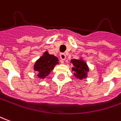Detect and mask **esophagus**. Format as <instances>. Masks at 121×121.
Here are the masks:
<instances>
[{
    "mask_svg": "<svg viewBox=\"0 0 121 121\" xmlns=\"http://www.w3.org/2000/svg\"><path fill=\"white\" fill-rule=\"evenodd\" d=\"M60 57L61 60L62 61H63L66 59V55L64 53H61L60 54Z\"/></svg>",
    "mask_w": 121,
    "mask_h": 121,
    "instance_id": "1",
    "label": "esophagus"
}]
</instances>
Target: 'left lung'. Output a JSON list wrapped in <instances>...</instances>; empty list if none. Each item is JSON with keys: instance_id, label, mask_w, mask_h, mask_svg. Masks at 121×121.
I'll use <instances>...</instances> for the list:
<instances>
[{"instance_id": "obj_1", "label": "left lung", "mask_w": 121, "mask_h": 121, "mask_svg": "<svg viewBox=\"0 0 121 121\" xmlns=\"http://www.w3.org/2000/svg\"><path fill=\"white\" fill-rule=\"evenodd\" d=\"M71 63L73 65L72 70L75 71L74 75L76 78L80 80L86 78L87 73L89 71V68L86 63L82 58L79 60L73 59L71 60Z\"/></svg>"}]
</instances>
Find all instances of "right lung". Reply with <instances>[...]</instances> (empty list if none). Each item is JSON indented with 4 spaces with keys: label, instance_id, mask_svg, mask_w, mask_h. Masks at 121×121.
<instances>
[{
    "label": "right lung",
    "instance_id": "right-lung-1",
    "mask_svg": "<svg viewBox=\"0 0 121 121\" xmlns=\"http://www.w3.org/2000/svg\"><path fill=\"white\" fill-rule=\"evenodd\" d=\"M57 57L52 54H49L45 52L39 60L36 61L34 65V70L37 71V77L40 78H44L54 69L56 65L59 63Z\"/></svg>",
    "mask_w": 121,
    "mask_h": 121
}]
</instances>
